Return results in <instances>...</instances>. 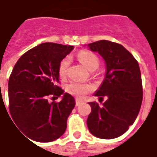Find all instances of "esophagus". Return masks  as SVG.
Masks as SVG:
<instances>
[{
  "label": "esophagus",
  "instance_id": "obj_1",
  "mask_svg": "<svg viewBox=\"0 0 157 157\" xmlns=\"http://www.w3.org/2000/svg\"><path fill=\"white\" fill-rule=\"evenodd\" d=\"M82 100H79V99H76V100H75V105H76V106L81 105H82Z\"/></svg>",
  "mask_w": 157,
  "mask_h": 157
}]
</instances>
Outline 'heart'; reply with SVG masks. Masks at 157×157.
Segmentation results:
<instances>
[{
    "instance_id": "1",
    "label": "heart",
    "mask_w": 157,
    "mask_h": 157,
    "mask_svg": "<svg viewBox=\"0 0 157 157\" xmlns=\"http://www.w3.org/2000/svg\"><path fill=\"white\" fill-rule=\"evenodd\" d=\"M79 61L86 68L88 71H95L99 65V60L94 53L88 51H81L77 54ZM70 64V59L64 58L59 65V75L61 78L65 77L67 73L68 66ZM65 89L68 93L76 98H83L86 94L93 90V86L89 83H81V82H71L68 84Z\"/></svg>"
}]
</instances>
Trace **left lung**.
I'll list each match as a JSON object with an SVG mask.
<instances>
[{
  "label": "left lung",
  "instance_id": "left-lung-1",
  "mask_svg": "<svg viewBox=\"0 0 157 157\" xmlns=\"http://www.w3.org/2000/svg\"><path fill=\"white\" fill-rule=\"evenodd\" d=\"M105 62V76L94 96L106 100L100 107L92 108L86 121L90 132L97 138L111 140L120 137L133 124L140 112L142 99V80L139 63L121 45L101 40L87 45Z\"/></svg>",
  "mask_w": 157,
  "mask_h": 157
}]
</instances>
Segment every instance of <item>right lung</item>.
I'll return each instance as SVG.
<instances>
[{"instance_id": "add662e5", "label": "right lung", "mask_w": 157, "mask_h": 157, "mask_svg": "<svg viewBox=\"0 0 157 157\" xmlns=\"http://www.w3.org/2000/svg\"><path fill=\"white\" fill-rule=\"evenodd\" d=\"M73 49V46L41 43L24 53L11 73L10 114L17 128L34 141L51 142L66 130L75 102L73 96L58 86L59 65ZM49 96H62V99L49 103Z\"/></svg>"}]
</instances>
